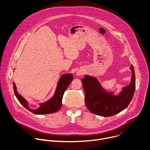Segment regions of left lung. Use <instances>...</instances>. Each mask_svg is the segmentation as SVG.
Returning a JSON list of instances; mask_svg holds the SVG:
<instances>
[{
    "label": "left lung",
    "instance_id": "8db88e82",
    "mask_svg": "<svg viewBox=\"0 0 150 150\" xmlns=\"http://www.w3.org/2000/svg\"><path fill=\"white\" fill-rule=\"evenodd\" d=\"M130 69L132 73L131 83L124 87L118 96H113L105 92L96 78L88 76L82 78L85 104L90 112L101 116L109 117L127 108L135 90V75L132 65Z\"/></svg>",
    "mask_w": 150,
    "mask_h": 150
}]
</instances>
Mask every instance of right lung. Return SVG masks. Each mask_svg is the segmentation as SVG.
Wrapping results in <instances>:
<instances>
[{
    "label": "right lung",
    "mask_w": 150,
    "mask_h": 150,
    "mask_svg": "<svg viewBox=\"0 0 150 150\" xmlns=\"http://www.w3.org/2000/svg\"><path fill=\"white\" fill-rule=\"evenodd\" d=\"M73 79L74 78L72 74H68L63 75L59 79L57 88L53 98L49 101L44 104H41L40 108L36 110H32L29 108L27 101L17 93L16 86L14 83L13 90L15 94L20 103L30 112L35 115L50 114L57 112L60 109L64 93H65L67 88L69 87V85L73 81Z\"/></svg>",
    "instance_id": "1"
}]
</instances>
